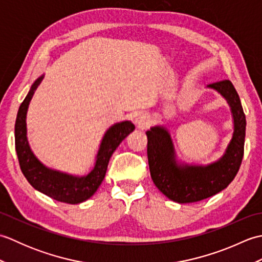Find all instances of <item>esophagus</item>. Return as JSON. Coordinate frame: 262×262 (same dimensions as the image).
I'll return each mask as SVG.
<instances>
[{
	"instance_id": "34e87169",
	"label": "esophagus",
	"mask_w": 262,
	"mask_h": 262,
	"mask_svg": "<svg viewBox=\"0 0 262 262\" xmlns=\"http://www.w3.org/2000/svg\"><path fill=\"white\" fill-rule=\"evenodd\" d=\"M135 122L140 128H146L151 124V118L146 114H138L135 118Z\"/></svg>"
}]
</instances>
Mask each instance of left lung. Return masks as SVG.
<instances>
[{"label":"left lung","mask_w":262,"mask_h":262,"mask_svg":"<svg viewBox=\"0 0 262 262\" xmlns=\"http://www.w3.org/2000/svg\"><path fill=\"white\" fill-rule=\"evenodd\" d=\"M208 88L227 100L234 121L232 140L219 161L207 166L178 164L169 132L161 126L146 132L148 166L154 185L179 204L199 202L223 190L235 178L243 159L247 121L240 97L229 80L211 83Z\"/></svg>","instance_id":"left-lung-1"}]
</instances>
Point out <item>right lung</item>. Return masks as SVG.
Segmentation results:
<instances>
[{
	"instance_id": "add662e5",
	"label": "right lung",
	"mask_w": 262,
	"mask_h": 262,
	"mask_svg": "<svg viewBox=\"0 0 262 262\" xmlns=\"http://www.w3.org/2000/svg\"><path fill=\"white\" fill-rule=\"evenodd\" d=\"M42 77L43 76H40L33 83L29 93L20 104L18 115H16L14 136L15 151L18 155L20 169L28 182L38 191L47 194L48 197L57 202L80 204L90 198L98 190L99 186L104 179L111 155L121 141L135 129V126L130 121H121L111 126L105 132L102 142L100 144L94 168L90 173L84 177L70 176L46 168L31 152L27 140L26 126L28 105L36 89L40 84Z\"/></svg>"
}]
</instances>
